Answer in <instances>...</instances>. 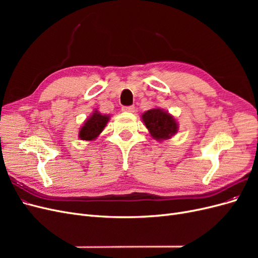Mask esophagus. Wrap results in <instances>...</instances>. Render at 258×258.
I'll list each match as a JSON object with an SVG mask.
<instances>
[{
	"label": "esophagus",
	"mask_w": 258,
	"mask_h": 258,
	"mask_svg": "<svg viewBox=\"0 0 258 258\" xmlns=\"http://www.w3.org/2000/svg\"><path fill=\"white\" fill-rule=\"evenodd\" d=\"M121 110L123 111V112H128V113H132V112H135V106L134 105H130V106H123Z\"/></svg>",
	"instance_id": "34e87169"
}]
</instances>
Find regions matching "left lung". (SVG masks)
<instances>
[{
    "label": "left lung",
    "mask_w": 258,
    "mask_h": 258,
    "mask_svg": "<svg viewBox=\"0 0 258 258\" xmlns=\"http://www.w3.org/2000/svg\"><path fill=\"white\" fill-rule=\"evenodd\" d=\"M142 120L151 136L157 141L170 139L178 130V124L174 117L158 107L142 114Z\"/></svg>",
    "instance_id": "left-lung-1"
}]
</instances>
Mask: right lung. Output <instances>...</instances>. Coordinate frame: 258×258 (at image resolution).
<instances>
[{
  "instance_id": "right-lung-1",
  "label": "right lung",
  "mask_w": 258,
  "mask_h": 258,
  "mask_svg": "<svg viewBox=\"0 0 258 258\" xmlns=\"http://www.w3.org/2000/svg\"><path fill=\"white\" fill-rule=\"evenodd\" d=\"M108 120H110V116L102 115L98 111H95L80 129L79 138L81 140H85V141H92V140L97 139L103 131Z\"/></svg>"
}]
</instances>
